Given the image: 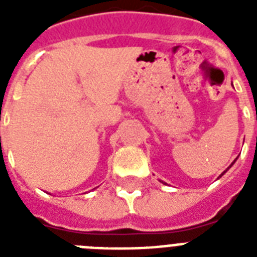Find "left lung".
<instances>
[{
  "instance_id": "obj_1",
  "label": "left lung",
  "mask_w": 257,
  "mask_h": 257,
  "mask_svg": "<svg viewBox=\"0 0 257 257\" xmlns=\"http://www.w3.org/2000/svg\"><path fill=\"white\" fill-rule=\"evenodd\" d=\"M234 162H235V161H234ZM234 162H233V163H234ZM233 163H231V165H233ZM231 165H230V166H229V167H228V169H226V170H225V171H224V172H222V174H221V175H220V178H221V176H222V175H224V174H225V172H226V171H228V170H229V169H230V167H231Z\"/></svg>"
}]
</instances>
